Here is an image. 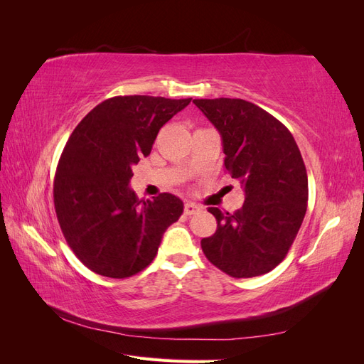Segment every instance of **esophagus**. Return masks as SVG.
Segmentation results:
<instances>
[{"mask_svg": "<svg viewBox=\"0 0 364 364\" xmlns=\"http://www.w3.org/2000/svg\"><path fill=\"white\" fill-rule=\"evenodd\" d=\"M200 209H202V208H200L199 205H196V203H193V202H186L185 206H183V213H185L186 215H193V214H196V213H199Z\"/></svg>", "mask_w": 364, "mask_h": 364, "instance_id": "obj_1", "label": "esophagus"}]
</instances>
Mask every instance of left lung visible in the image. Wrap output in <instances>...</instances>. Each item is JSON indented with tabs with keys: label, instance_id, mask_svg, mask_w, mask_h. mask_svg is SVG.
<instances>
[{
	"label": "left lung",
	"instance_id": "1",
	"mask_svg": "<svg viewBox=\"0 0 364 364\" xmlns=\"http://www.w3.org/2000/svg\"><path fill=\"white\" fill-rule=\"evenodd\" d=\"M223 139L225 168L245 188V203L229 214L208 208L214 235L202 238L205 257L232 278L273 270L287 255L304 222L308 178L290 130L241 98L193 102Z\"/></svg>",
	"mask_w": 364,
	"mask_h": 364
}]
</instances>
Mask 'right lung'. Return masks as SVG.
Segmentation results:
<instances>
[{
    "instance_id": "right-lung-1",
    "label": "right lung",
    "mask_w": 364,
    "mask_h": 364,
    "mask_svg": "<svg viewBox=\"0 0 364 364\" xmlns=\"http://www.w3.org/2000/svg\"><path fill=\"white\" fill-rule=\"evenodd\" d=\"M191 98L118 95L97 105L67 141L53 183L68 246L97 274L124 279L155 259L162 234L183 203L162 193L139 200L132 167L150 155L159 129Z\"/></svg>"
}]
</instances>
